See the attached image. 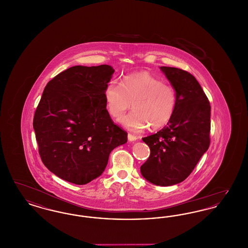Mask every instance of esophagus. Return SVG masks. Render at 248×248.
Returning a JSON list of instances; mask_svg holds the SVG:
<instances>
[{
  "instance_id": "1",
  "label": "esophagus",
  "mask_w": 248,
  "mask_h": 248,
  "mask_svg": "<svg viewBox=\"0 0 248 248\" xmlns=\"http://www.w3.org/2000/svg\"><path fill=\"white\" fill-rule=\"evenodd\" d=\"M127 138H128V140L129 141H136L137 140H138V138L136 137V136H134V135H132V134H128V136H127Z\"/></svg>"
}]
</instances>
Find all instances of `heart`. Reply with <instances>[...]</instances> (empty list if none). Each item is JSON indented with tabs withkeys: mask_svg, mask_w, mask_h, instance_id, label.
I'll return each instance as SVG.
<instances>
[{
	"mask_svg": "<svg viewBox=\"0 0 248 248\" xmlns=\"http://www.w3.org/2000/svg\"><path fill=\"white\" fill-rule=\"evenodd\" d=\"M107 109L113 118L121 117L132 102L134 109L120 122L129 129H158L165 125L177 106L175 89L148 71L126 75L121 83L111 80L104 88Z\"/></svg>",
	"mask_w": 248,
	"mask_h": 248,
	"instance_id": "1",
	"label": "heart"
}]
</instances>
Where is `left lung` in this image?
I'll use <instances>...</instances> for the list:
<instances>
[{"mask_svg": "<svg viewBox=\"0 0 248 248\" xmlns=\"http://www.w3.org/2000/svg\"><path fill=\"white\" fill-rule=\"evenodd\" d=\"M160 69L177 93V106L163 129L142 139L151 154L140 171L155 185L171 186L189 177L208 150L211 107L192 74L172 67Z\"/></svg>", "mask_w": 248, "mask_h": 248, "instance_id": "1", "label": "left lung"}]
</instances>
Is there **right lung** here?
<instances>
[{
    "mask_svg": "<svg viewBox=\"0 0 248 248\" xmlns=\"http://www.w3.org/2000/svg\"><path fill=\"white\" fill-rule=\"evenodd\" d=\"M113 72L108 65L74 66L44 90L33 118L39 154L66 181L84 185L99 177L110 152L127 141L106 108L104 88Z\"/></svg>",
    "mask_w": 248,
    "mask_h": 248,
    "instance_id": "right-lung-1",
    "label": "right lung"
}]
</instances>
